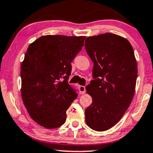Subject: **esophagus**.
<instances>
[{"instance_id":"esophagus-1","label":"esophagus","mask_w":153,"mask_h":153,"mask_svg":"<svg viewBox=\"0 0 153 153\" xmlns=\"http://www.w3.org/2000/svg\"><path fill=\"white\" fill-rule=\"evenodd\" d=\"M79 92H80V94H84L85 93V87L82 85L79 86Z\"/></svg>"}]
</instances>
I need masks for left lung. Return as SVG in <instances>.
<instances>
[{"instance_id": "obj_1", "label": "left lung", "mask_w": 153, "mask_h": 153, "mask_svg": "<svg viewBox=\"0 0 153 153\" xmlns=\"http://www.w3.org/2000/svg\"><path fill=\"white\" fill-rule=\"evenodd\" d=\"M85 48L93 62L94 79L85 88L93 99L85 109V121L91 129L105 131L119 122L131 103L137 62L130 42L115 34L88 37Z\"/></svg>"}]
</instances>
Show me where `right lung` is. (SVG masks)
Masks as SVG:
<instances>
[{"mask_svg": "<svg viewBox=\"0 0 153 153\" xmlns=\"http://www.w3.org/2000/svg\"><path fill=\"white\" fill-rule=\"evenodd\" d=\"M85 36H44L27 48L21 65V95L31 118L54 129L63 125L78 94L68 83L71 62Z\"/></svg>", "mask_w": 153, "mask_h": 153, "instance_id": "1", "label": "right lung"}]
</instances>
